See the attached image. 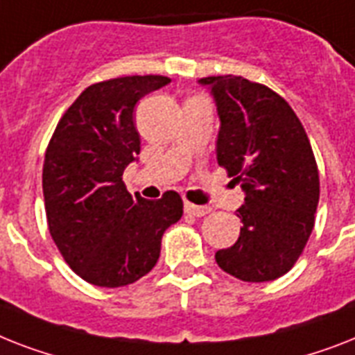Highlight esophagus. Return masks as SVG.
Instances as JSON below:
<instances>
[{"label": "esophagus", "instance_id": "34e87169", "mask_svg": "<svg viewBox=\"0 0 355 355\" xmlns=\"http://www.w3.org/2000/svg\"><path fill=\"white\" fill-rule=\"evenodd\" d=\"M184 209H186V213L193 215V217H204V215H207V213L211 211V207L209 206H197V204L189 202L184 204Z\"/></svg>", "mask_w": 355, "mask_h": 355}]
</instances>
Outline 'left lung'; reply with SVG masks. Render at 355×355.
Instances as JSON below:
<instances>
[{
	"instance_id": "8db88e82",
	"label": "left lung",
	"mask_w": 355,
	"mask_h": 355,
	"mask_svg": "<svg viewBox=\"0 0 355 355\" xmlns=\"http://www.w3.org/2000/svg\"><path fill=\"white\" fill-rule=\"evenodd\" d=\"M217 105V160L244 191L239 241L215 253L224 272L266 282L292 270L319 204V171L306 131L284 98L243 76L198 80Z\"/></svg>"
}]
</instances>
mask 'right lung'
I'll return each instance as SVG.
<instances>
[{
  "label": "right lung",
  "mask_w": 355,
  "mask_h": 355,
  "mask_svg": "<svg viewBox=\"0 0 355 355\" xmlns=\"http://www.w3.org/2000/svg\"><path fill=\"white\" fill-rule=\"evenodd\" d=\"M171 82L123 76L87 87L58 122L43 162L51 237L67 264L94 286H128L153 270L164 232L182 217V198L131 197L123 169L137 160L135 105Z\"/></svg>",
  "instance_id": "add662e5"
}]
</instances>
